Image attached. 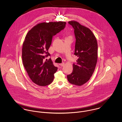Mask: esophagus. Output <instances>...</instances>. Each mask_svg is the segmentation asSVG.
I'll return each instance as SVG.
<instances>
[{
    "instance_id": "esophagus-1",
    "label": "esophagus",
    "mask_w": 122,
    "mask_h": 122,
    "mask_svg": "<svg viewBox=\"0 0 122 122\" xmlns=\"http://www.w3.org/2000/svg\"><path fill=\"white\" fill-rule=\"evenodd\" d=\"M61 67H63V66H64V63H61V64H59Z\"/></svg>"
}]
</instances>
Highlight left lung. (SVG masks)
<instances>
[{
	"label": "left lung",
	"instance_id": "1",
	"mask_svg": "<svg viewBox=\"0 0 122 122\" xmlns=\"http://www.w3.org/2000/svg\"><path fill=\"white\" fill-rule=\"evenodd\" d=\"M68 23L74 30V54L78 59L73 63V71L67 75V78L70 83L80 86L87 82L94 71L98 58V44L95 36L89 29L75 21Z\"/></svg>",
	"mask_w": 122,
	"mask_h": 122
}]
</instances>
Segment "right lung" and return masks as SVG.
<instances>
[{"mask_svg":"<svg viewBox=\"0 0 122 122\" xmlns=\"http://www.w3.org/2000/svg\"><path fill=\"white\" fill-rule=\"evenodd\" d=\"M66 22H49L39 23L32 28L26 36L22 49L23 66L31 80L40 86H46L52 83L54 74L58 68L55 67L48 49L53 36L66 26Z\"/></svg>","mask_w":122,"mask_h":122,"instance_id":"right-lung-1","label":"right lung"}]
</instances>
